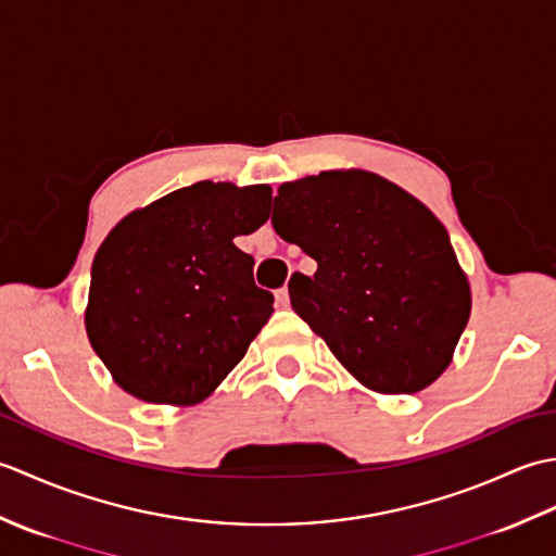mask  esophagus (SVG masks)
Listing matches in <instances>:
<instances>
[{
	"mask_svg": "<svg viewBox=\"0 0 556 556\" xmlns=\"http://www.w3.org/2000/svg\"><path fill=\"white\" fill-rule=\"evenodd\" d=\"M277 305H281V308H287L289 305V289L287 287L277 291Z\"/></svg>",
	"mask_w": 556,
	"mask_h": 556,
	"instance_id": "1",
	"label": "esophagus"
}]
</instances>
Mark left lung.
Here are the masks:
<instances>
[{
  "instance_id": "obj_1",
  "label": "left lung",
  "mask_w": 556,
  "mask_h": 556,
  "mask_svg": "<svg viewBox=\"0 0 556 556\" xmlns=\"http://www.w3.org/2000/svg\"><path fill=\"white\" fill-rule=\"evenodd\" d=\"M271 227L317 263L291 275V305L334 358L377 394H416L454 358L470 285L444 224L365 169L277 188Z\"/></svg>"
}]
</instances>
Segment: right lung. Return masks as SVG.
Returning a JSON list of instances; mask_svg holds the SVG:
<instances>
[{
  "label": "right lung",
  "mask_w": 556,
  "mask_h": 556,
  "mask_svg": "<svg viewBox=\"0 0 556 556\" xmlns=\"http://www.w3.org/2000/svg\"><path fill=\"white\" fill-rule=\"evenodd\" d=\"M267 184L198 181L116 224L90 271L86 332L124 392L195 406L275 313L233 239L269 219Z\"/></svg>",
  "instance_id": "obj_1"
}]
</instances>
